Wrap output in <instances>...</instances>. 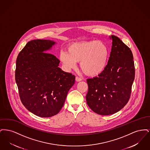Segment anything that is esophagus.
Listing matches in <instances>:
<instances>
[{
    "instance_id": "1",
    "label": "esophagus",
    "mask_w": 150,
    "mask_h": 150,
    "mask_svg": "<svg viewBox=\"0 0 150 150\" xmlns=\"http://www.w3.org/2000/svg\"><path fill=\"white\" fill-rule=\"evenodd\" d=\"M75 80H76V81H81V80H82V79L81 78H80L78 77V76H76V78H75Z\"/></svg>"
}]
</instances>
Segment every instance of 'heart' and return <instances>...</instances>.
I'll return each instance as SVG.
<instances>
[{"label": "heart", "mask_w": 150, "mask_h": 150, "mask_svg": "<svg viewBox=\"0 0 150 150\" xmlns=\"http://www.w3.org/2000/svg\"><path fill=\"white\" fill-rule=\"evenodd\" d=\"M68 53L62 52L60 60L64 68L70 70L80 62V67L88 76H95L104 71L107 65L108 49L103 42L84 41L72 43L68 47Z\"/></svg>", "instance_id": "heart-1"}]
</instances>
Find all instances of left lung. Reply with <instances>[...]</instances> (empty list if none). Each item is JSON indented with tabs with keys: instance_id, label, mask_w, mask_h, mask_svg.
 Here are the masks:
<instances>
[{
	"instance_id": "obj_1",
	"label": "left lung",
	"mask_w": 150,
	"mask_h": 150,
	"mask_svg": "<svg viewBox=\"0 0 150 150\" xmlns=\"http://www.w3.org/2000/svg\"><path fill=\"white\" fill-rule=\"evenodd\" d=\"M112 40L107 64L98 77L88 79L86 103L101 115L115 114L128 103L135 76L133 56L128 47L117 36Z\"/></svg>"
}]
</instances>
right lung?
Returning <instances> with one entry per match:
<instances>
[{"label": "right lung", "instance_id": "obj_1", "mask_svg": "<svg viewBox=\"0 0 150 150\" xmlns=\"http://www.w3.org/2000/svg\"><path fill=\"white\" fill-rule=\"evenodd\" d=\"M55 44L50 40H33L16 60L15 80L22 103L42 117L59 112L75 80L74 75L58 67L59 60L48 52Z\"/></svg>", "mask_w": 150, "mask_h": 150}]
</instances>
